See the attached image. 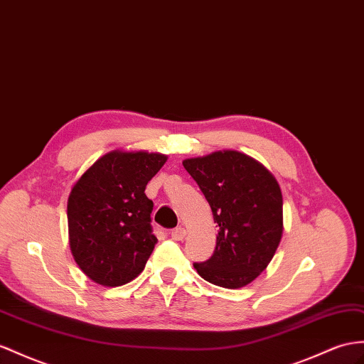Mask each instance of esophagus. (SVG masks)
I'll return each instance as SVG.
<instances>
[{
    "mask_svg": "<svg viewBox=\"0 0 364 364\" xmlns=\"http://www.w3.org/2000/svg\"><path fill=\"white\" fill-rule=\"evenodd\" d=\"M172 238L175 240V241H183L184 240V237H186V229L184 228H175L173 230H172Z\"/></svg>",
    "mask_w": 364,
    "mask_h": 364,
    "instance_id": "1",
    "label": "esophagus"
}]
</instances>
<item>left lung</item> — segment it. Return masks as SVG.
Listing matches in <instances>:
<instances>
[{"label":"left lung","instance_id":"left-lung-1","mask_svg":"<svg viewBox=\"0 0 364 364\" xmlns=\"http://www.w3.org/2000/svg\"><path fill=\"white\" fill-rule=\"evenodd\" d=\"M218 225L217 246L193 263L206 282L226 289L249 284L275 254L283 234V197L267 169L245 154L213 152L183 161Z\"/></svg>","mask_w":364,"mask_h":364}]
</instances>
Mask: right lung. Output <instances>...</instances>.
I'll list each match as a JSON object with an SVG mask.
<instances>
[{"instance_id": "obj_1", "label": "right lung", "mask_w": 364, "mask_h": 364, "mask_svg": "<svg viewBox=\"0 0 364 364\" xmlns=\"http://www.w3.org/2000/svg\"><path fill=\"white\" fill-rule=\"evenodd\" d=\"M167 158L109 152L73 186L68 201L70 250L93 282L115 287L143 272L156 245L146 186Z\"/></svg>"}]
</instances>
